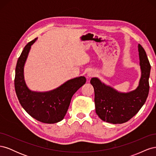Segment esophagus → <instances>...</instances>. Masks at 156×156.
<instances>
[{"label":"esophagus","mask_w":156,"mask_h":156,"mask_svg":"<svg viewBox=\"0 0 156 156\" xmlns=\"http://www.w3.org/2000/svg\"><path fill=\"white\" fill-rule=\"evenodd\" d=\"M94 75H95V72H94V71H89L87 73L88 77H92L94 76Z\"/></svg>","instance_id":"esophagus-1"}]
</instances>
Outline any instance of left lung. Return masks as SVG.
I'll return each mask as SVG.
<instances>
[{"instance_id": "obj_1", "label": "left lung", "mask_w": 156, "mask_h": 156, "mask_svg": "<svg viewBox=\"0 0 156 156\" xmlns=\"http://www.w3.org/2000/svg\"><path fill=\"white\" fill-rule=\"evenodd\" d=\"M142 75L135 90L124 94L107 87L94 77L90 83L94 89L96 112L100 119L108 123L122 124L129 120L143 107L148 96L151 66L143 48L139 44Z\"/></svg>"}]
</instances>
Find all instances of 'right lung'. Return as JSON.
Instances as JSON below:
<instances>
[{"instance_id": "add662e5", "label": "right lung", "mask_w": 156, "mask_h": 156, "mask_svg": "<svg viewBox=\"0 0 156 156\" xmlns=\"http://www.w3.org/2000/svg\"><path fill=\"white\" fill-rule=\"evenodd\" d=\"M36 39L29 42L18 58L14 85L20 104L27 113L37 121L55 124L62 120L68 109L73 94L86 83V78L79 77L69 80L54 90L35 92L28 89L23 77V67L31 45Z\"/></svg>"}]
</instances>
